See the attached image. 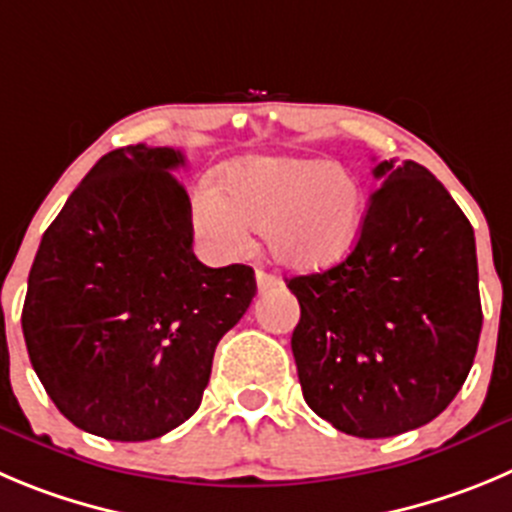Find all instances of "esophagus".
Wrapping results in <instances>:
<instances>
[{"label":"esophagus","mask_w":512,"mask_h":512,"mask_svg":"<svg viewBox=\"0 0 512 512\" xmlns=\"http://www.w3.org/2000/svg\"><path fill=\"white\" fill-rule=\"evenodd\" d=\"M255 280H257V290H270V288H275V285H280V280L265 270H257Z\"/></svg>","instance_id":"34e87169"}]
</instances>
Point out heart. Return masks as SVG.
I'll return each mask as SVG.
<instances>
[{
  "instance_id": "b5f03b06",
  "label": "heart",
  "mask_w": 512,
  "mask_h": 512,
  "mask_svg": "<svg viewBox=\"0 0 512 512\" xmlns=\"http://www.w3.org/2000/svg\"><path fill=\"white\" fill-rule=\"evenodd\" d=\"M361 217L364 189L356 176L321 159L252 156L224 169L222 191L202 184L191 197V227L214 255H242L247 229H255L275 260L298 270L341 260Z\"/></svg>"
}]
</instances>
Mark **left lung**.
<instances>
[{
    "instance_id": "left-lung-1",
    "label": "left lung",
    "mask_w": 512,
    "mask_h": 512,
    "mask_svg": "<svg viewBox=\"0 0 512 512\" xmlns=\"http://www.w3.org/2000/svg\"><path fill=\"white\" fill-rule=\"evenodd\" d=\"M356 247L288 280L308 407L338 432L396 437L450 407L480 341L475 232L417 161H381Z\"/></svg>"
}]
</instances>
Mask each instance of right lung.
Wrapping results in <instances>:
<instances>
[{
	"mask_svg": "<svg viewBox=\"0 0 512 512\" xmlns=\"http://www.w3.org/2000/svg\"><path fill=\"white\" fill-rule=\"evenodd\" d=\"M169 146L105 154L42 234L22 333L47 396L75 427L156 439L202 404L219 338L257 293L247 265L207 267Z\"/></svg>",
	"mask_w": 512,
	"mask_h": 512,
	"instance_id": "obj_1",
	"label": "right lung"
}]
</instances>
